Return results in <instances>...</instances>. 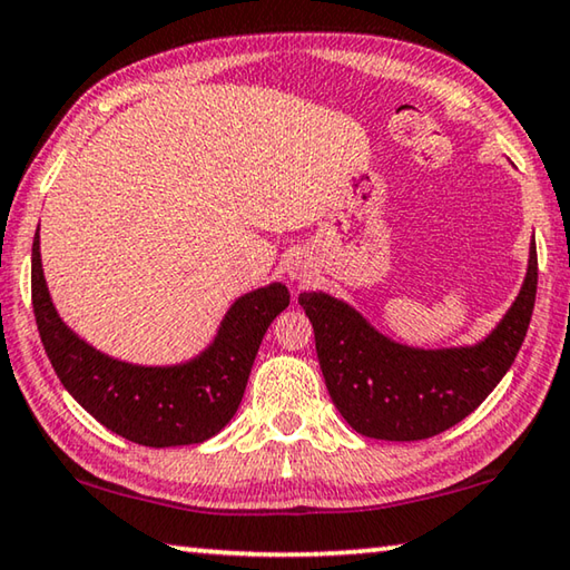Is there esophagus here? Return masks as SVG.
I'll return each instance as SVG.
<instances>
[{
	"mask_svg": "<svg viewBox=\"0 0 570 570\" xmlns=\"http://www.w3.org/2000/svg\"><path fill=\"white\" fill-rule=\"evenodd\" d=\"M312 276V266H308V262H304L302 256H296L292 264H288V278L292 282H304V278Z\"/></svg>",
	"mask_w": 570,
	"mask_h": 570,
	"instance_id": "34e87169",
	"label": "esophagus"
}]
</instances>
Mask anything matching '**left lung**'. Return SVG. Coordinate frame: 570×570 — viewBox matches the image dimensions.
Listing matches in <instances>:
<instances>
[{"instance_id": "8db88e82", "label": "left lung", "mask_w": 570, "mask_h": 570, "mask_svg": "<svg viewBox=\"0 0 570 570\" xmlns=\"http://www.w3.org/2000/svg\"><path fill=\"white\" fill-rule=\"evenodd\" d=\"M535 240L523 286L503 320L478 344L422 350L390 340L352 304L326 292L298 294L314 326L316 356L334 407L364 438L428 440L465 420L515 362L533 316Z\"/></svg>"}]
</instances>
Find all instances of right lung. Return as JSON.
I'll use <instances>...</instances> for the list:
<instances>
[{
	"label": "right lung",
	"mask_w": 570,
	"mask_h": 570,
	"mask_svg": "<svg viewBox=\"0 0 570 570\" xmlns=\"http://www.w3.org/2000/svg\"><path fill=\"white\" fill-rule=\"evenodd\" d=\"M32 306L57 377L95 420L138 445L178 448L218 435L234 417L264 334L288 306V288L274 282L238 296L214 342L193 360L163 366L122 362L95 350L57 314L37 228Z\"/></svg>",
	"instance_id": "add662e5"
}]
</instances>
